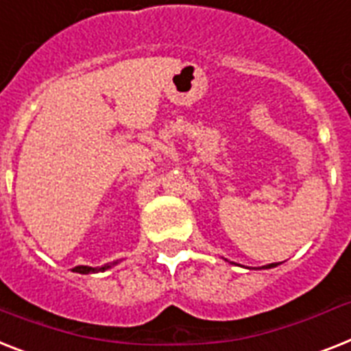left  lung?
<instances>
[{
  "instance_id": "left-lung-1",
  "label": "left lung",
  "mask_w": 351,
  "mask_h": 351,
  "mask_svg": "<svg viewBox=\"0 0 351 351\" xmlns=\"http://www.w3.org/2000/svg\"><path fill=\"white\" fill-rule=\"evenodd\" d=\"M270 267H276V263H270V265H267V267H265V269H270Z\"/></svg>"
}]
</instances>
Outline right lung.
Masks as SVG:
<instances>
[{
    "label": "right lung",
    "mask_w": 351,
    "mask_h": 351,
    "mask_svg": "<svg viewBox=\"0 0 351 351\" xmlns=\"http://www.w3.org/2000/svg\"><path fill=\"white\" fill-rule=\"evenodd\" d=\"M117 261H113L111 265H104V267H97V269H93V267H84V265H79V267H75V269H72L73 272H79V274H90V272H104V270L111 269L113 265H115Z\"/></svg>",
    "instance_id": "obj_1"
}]
</instances>
